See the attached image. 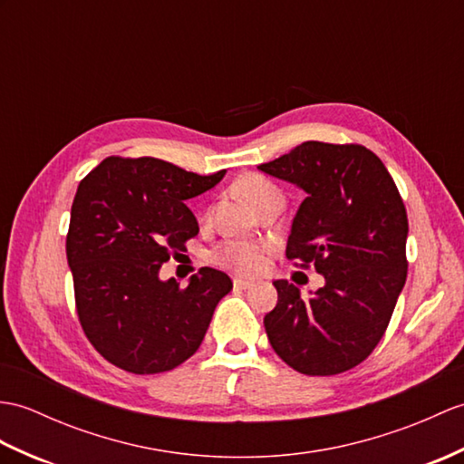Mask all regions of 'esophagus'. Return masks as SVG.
<instances>
[{
  "instance_id": "1",
  "label": "esophagus",
  "mask_w": 464,
  "mask_h": 464,
  "mask_svg": "<svg viewBox=\"0 0 464 464\" xmlns=\"http://www.w3.org/2000/svg\"><path fill=\"white\" fill-rule=\"evenodd\" d=\"M233 286L237 288V290H246V288H253L255 285L251 283V281H245V278H233Z\"/></svg>"
}]
</instances>
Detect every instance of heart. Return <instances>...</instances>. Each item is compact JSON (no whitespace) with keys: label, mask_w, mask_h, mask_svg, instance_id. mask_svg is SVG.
<instances>
[{"label":"heart","mask_w":464,"mask_h":464,"mask_svg":"<svg viewBox=\"0 0 464 464\" xmlns=\"http://www.w3.org/2000/svg\"><path fill=\"white\" fill-rule=\"evenodd\" d=\"M237 189L241 191V196L251 203L256 209L261 208L263 203L271 199H283V193L278 189L271 179H266L258 174L243 176L237 181ZM273 251V246L268 243H256L249 239H231L221 243L218 249H213L211 261L219 266L229 268V271L243 275V276H253L263 271L266 263V255Z\"/></svg>","instance_id":"obj_1"}]
</instances>
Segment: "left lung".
I'll use <instances>...</instances> for the list:
<instances>
[{
    "label": "left lung",
    "instance_id": "8db88e82",
    "mask_svg": "<svg viewBox=\"0 0 464 464\" xmlns=\"http://www.w3.org/2000/svg\"><path fill=\"white\" fill-rule=\"evenodd\" d=\"M258 169L306 191L286 256L326 285L310 298L275 281L265 330L278 358L306 375L362 363L390 324L407 278V211L383 161L360 144L303 142Z\"/></svg>",
    "mask_w": 464,
    "mask_h": 464
}]
</instances>
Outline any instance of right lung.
<instances>
[{
	"mask_svg": "<svg viewBox=\"0 0 464 464\" xmlns=\"http://www.w3.org/2000/svg\"><path fill=\"white\" fill-rule=\"evenodd\" d=\"M223 176L225 169L199 176L158 158L111 156L79 183L67 233L74 303L86 338L116 368L169 372L201 346L231 278L203 266L181 288L158 273L199 233L186 201Z\"/></svg>",
	"mask_w": 464,
	"mask_h": 464,
	"instance_id": "1",
	"label": "right lung"
}]
</instances>
